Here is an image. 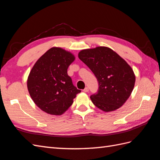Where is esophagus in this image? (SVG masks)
<instances>
[{
  "mask_svg": "<svg viewBox=\"0 0 160 160\" xmlns=\"http://www.w3.org/2000/svg\"><path fill=\"white\" fill-rule=\"evenodd\" d=\"M83 91L86 93V92H88V91H89V88H85Z\"/></svg>",
  "mask_w": 160,
  "mask_h": 160,
  "instance_id": "obj_1",
  "label": "esophagus"
}]
</instances>
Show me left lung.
I'll use <instances>...</instances> for the list:
<instances>
[{"label": "left lung", "instance_id": "8db88e82", "mask_svg": "<svg viewBox=\"0 0 160 160\" xmlns=\"http://www.w3.org/2000/svg\"><path fill=\"white\" fill-rule=\"evenodd\" d=\"M79 58L98 79V92L90 96L93 103L103 111L118 109L129 98L135 77L131 67L119 55L105 47L82 50Z\"/></svg>", "mask_w": 160, "mask_h": 160}]
</instances>
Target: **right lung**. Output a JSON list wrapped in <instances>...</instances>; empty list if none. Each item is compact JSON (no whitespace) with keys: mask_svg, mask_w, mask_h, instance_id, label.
Instances as JSON below:
<instances>
[{"mask_svg":"<svg viewBox=\"0 0 160 160\" xmlns=\"http://www.w3.org/2000/svg\"><path fill=\"white\" fill-rule=\"evenodd\" d=\"M74 60L71 52L52 47L33 66L28 77L27 88L34 102L45 112L62 114L81 91L72 84L67 74V69Z\"/></svg>","mask_w":160,"mask_h":160,"instance_id":"1","label":"right lung"}]
</instances>
